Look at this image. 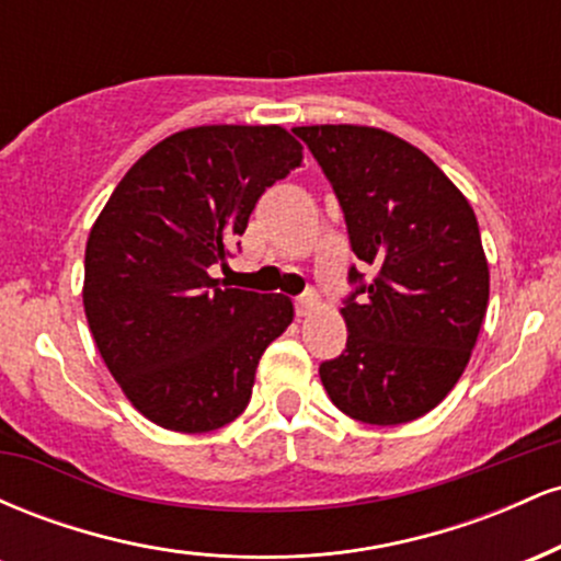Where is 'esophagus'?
Wrapping results in <instances>:
<instances>
[{"instance_id": "esophagus-1", "label": "esophagus", "mask_w": 561, "mask_h": 561, "mask_svg": "<svg viewBox=\"0 0 561 561\" xmlns=\"http://www.w3.org/2000/svg\"><path fill=\"white\" fill-rule=\"evenodd\" d=\"M313 308H317V295H313V293H306V295H302V298L295 300V313H298L300 319L308 317V313H311Z\"/></svg>"}]
</instances>
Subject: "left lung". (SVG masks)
<instances>
[{
    "mask_svg": "<svg viewBox=\"0 0 561 561\" xmlns=\"http://www.w3.org/2000/svg\"><path fill=\"white\" fill-rule=\"evenodd\" d=\"M293 131L332 182L353 253L375 268L369 285L356 268L347 274L358 282L340 308L347 345L319 366L321 385L351 420H420L465 375L488 311L491 272L472 205L420 147L382 128Z\"/></svg>",
    "mask_w": 561,
    "mask_h": 561,
    "instance_id": "left-lung-1",
    "label": "left lung"
}]
</instances>
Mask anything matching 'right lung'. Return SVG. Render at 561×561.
Segmentation results:
<instances>
[{"mask_svg":"<svg viewBox=\"0 0 561 561\" xmlns=\"http://www.w3.org/2000/svg\"><path fill=\"white\" fill-rule=\"evenodd\" d=\"M282 126H195L147 150L96 216L83 259V311L134 409L173 433H210L242 414L268 345L293 324L282 295L210 276L227 266L259 197L300 169Z\"/></svg>","mask_w":561,"mask_h":561,"instance_id":"obj_1","label":"right lung"}]
</instances>
